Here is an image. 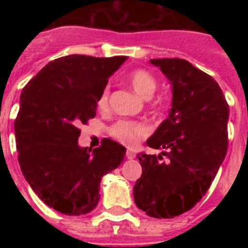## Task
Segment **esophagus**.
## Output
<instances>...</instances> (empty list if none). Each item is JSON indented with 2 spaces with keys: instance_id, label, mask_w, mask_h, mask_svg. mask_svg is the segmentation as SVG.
Instances as JSON below:
<instances>
[{
  "instance_id": "34e87169",
  "label": "esophagus",
  "mask_w": 248,
  "mask_h": 248,
  "mask_svg": "<svg viewBox=\"0 0 248 248\" xmlns=\"http://www.w3.org/2000/svg\"><path fill=\"white\" fill-rule=\"evenodd\" d=\"M126 157H127L128 159H134L136 157V155H135V153H134V152L127 151V153H126Z\"/></svg>"
}]
</instances>
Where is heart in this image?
Masks as SVG:
<instances>
[{"mask_svg":"<svg viewBox=\"0 0 248 248\" xmlns=\"http://www.w3.org/2000/svg\"><path fill=\"white\" fill-rule=\"evenodd\" d=\"M128 81L131 83L136 93L141 95L145 99L153 96V93L157 90V79L151 72L144 71V69H136L132 71L128 76ZM109 99V87H105L101 91L100 96L97 99V107L100 109H107ZM110 134L114 139L121 141L124 145H134L140 139L145 138L148 134V127L143 122L138 121H118L110 128Z\"/></svg>","mask_w":248,"mask_h":248,"instance_id":"b5f03b06","label":"heart"}]
</instances>
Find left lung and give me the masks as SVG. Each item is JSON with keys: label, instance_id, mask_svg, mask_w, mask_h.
<instances>
[{"label": "left lung", "instance_id": "1", "mask_svg": "<svg viewBox=\"0 0 248 248\" xmlns=\"http://www.w3.org/2000/svg\"><path fill=\"white\" fill-rule=\"evenodd\" d=\"M172 85L169 117L147 140L162 155L139 153L143 173L136 206L155 219H172L196 206L228 151L229 105L215 79L184 59H152ZM169 161L163 163V155Z\"/></svg>", "mask_w": 248, "mask_h": 248}]
</instances>
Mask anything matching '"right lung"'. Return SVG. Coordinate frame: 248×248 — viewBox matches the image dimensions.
<instances>
[{
    "label": "right lung",
    "instance_id": "add662e5",
    "mask_svg": "<svg viewBox=\"0 0 248 248\" xmlns=\"http://www.w3.org/2000/svg\"><path fill=\"white\" fill-rule=\"evenodd\" d=\"M126 56L68 55L50 62L20 95L14 124L17 161L33 192L65 215L89 214L100 181L124 162L126 149L110 139L93 151L78 145L79 126L96 114L97 99Z\"/></svg>",
    "mask_w": 248,
    "mask_h": 248
}]
</instances>
